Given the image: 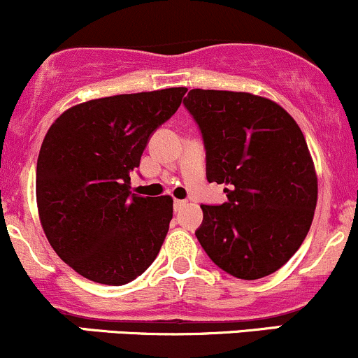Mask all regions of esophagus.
Segmentation results:
<instances>
[{"label": "esophagus", "instance_id": "obj_1", "mask_svg": "<svg viewBox=\"0 0 358 358\" xmlns=\"http://www.w3.org/2000/svg\"><path fill=\"white\" fill-rule=\"evenodd\" d=\"M185 205H187V202H185V200H176V199H175V202H173V208H175V212H176V210H180V208H183Z\"/></svg>", "mask_w": 358, "mask_h": 358}]
</instances>
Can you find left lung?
Wrapping results in <instances>:
<instances>
[{
    "label": "left lung",
    "mask_w": 358,
    "mask_h": 358,
    "mask_svg": "<svg viewBox=\"0 0 358 358\" xmlns=\"http://www.w3.org/2000/svg\"><path fill=\"white\" fill-rule=\"evenodd\" d=\"M183 104L202 131L207 180L227 185V202L202 205L196 239L232 276L276 273L305 241L318 199L301 129L276 102L249 92L192 89Z\"/></svg>",
    "instance_id": "1"
}]
</instances>
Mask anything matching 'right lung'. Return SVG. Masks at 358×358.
<instances>
[{
    "label": "right lung",
    "instance_id": "right-lung-1",
    "mask_svg": "<svg viewBox=\"0 0 358 358\" xmlns=\"http://www.w3.org/2000/svg\"><path fill=\"white\" fill-rule=\"evenodd\" d=\"M185 92L171 87L82 102L45 134L36 162L40 222L57 256L80 276L121 286L158 256L173 199L131 193L129 173Z\"/></svg>",
    "mask_w": 358,
    "mask_h": 358
}]
</instances>
